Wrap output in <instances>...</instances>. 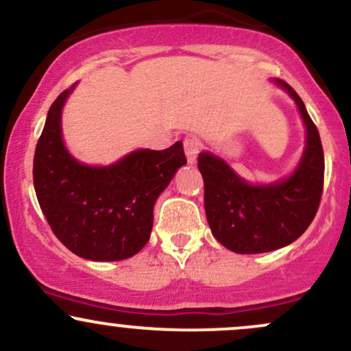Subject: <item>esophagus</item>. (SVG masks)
Returning a JSON list of instances; mask_svg holds the SVG:
<instances>
[{"label":"esophagus","mask_w":351,"mask_h":351,"mask_svg":"<svg viewBox=\"0 0 351 351\" xmlns=\"http://www.w3.org/2000/svg\"><path fill=\"white\" fill-rule=\"evenodd\" d=\"M183 146L188 163H195L196 156L202 152V143H199V140H196V138H186V140L183 141Z\"/></svg>","instance_id":"obj_1"}]
</instances>
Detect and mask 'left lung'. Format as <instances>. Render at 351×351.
Here are the masks:
<instances>
[{
    "mask_svg": "<svg viewBox=\"0 0 351 351\" xmlns=\"http://www.w3.org/2000/svg\"><path fill=\"white\" fill-rule=\"evenodd\" d=\"M275 83L295 99L306 126L305 153L293 175L255 186L218 156H198L208 225L219 243L234 253H265L293 243L313 221L322 199L325 158L318 130L293 88L283 80Z\"/></svg>",
    "mask_w": 351,
    "mask_h": 351,
    "instance_id": "obj_1",
    "label": "left lung"
}]
</instances>
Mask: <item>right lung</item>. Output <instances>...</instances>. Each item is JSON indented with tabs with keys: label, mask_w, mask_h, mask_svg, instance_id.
<instances>
[{
	"label": "right lung",
	"mask_w": 351,
	"mask_h": 351,
	"mask_svg": "<svg viewBox=\"0 0 351 351\" xmlns=\"http://www.w3.org/2000/svg\"><path fill=\"white\" fill-rule=\"evenodd\" d=\"M73 88L55 99L38 140V203L69 252L93 261L126 260L148 243L156 198L186 163L183 143L161 152L138 149L110 167L82 165L61 138V110Z\"/></svg>",
	"instance_id": "obj_1"
}]
</instances>
